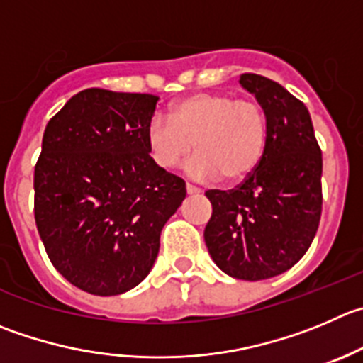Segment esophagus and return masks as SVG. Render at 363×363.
I'll list each match as a JSON object with an SVG mask.
<instances>
[{
    "label": "esophagus",
    "instance_id": "34e87169",
    "mask_svg": "<svg viewBox=\"0 0 363 363\" xmlns=\"http://www.w3.org/2000/svg\"><path fill=\"white\" fill-rule=\"evenodd\" d=\"M185 189H187V194H199V192H201V189L194 187V185H191V184L185 185Z\"/></svg>",
    "mask_w": 363,
    "mask_h": 363
}]
</instances>
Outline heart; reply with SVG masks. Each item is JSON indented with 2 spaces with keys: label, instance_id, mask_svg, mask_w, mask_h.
I'll return each instance as SVG.
<instances>
[{
  "label": "heart",
  "instance_id": "1",
  "mask_svg": "<svg viewBox=\"0 0 363 363\" xmlns=\"http://www.w3.org/2000/svg\"><path fill=\"white\" fill-rule=\"evenodd\" d=\"M146 143L155 164L172 169L189 164V172L199 179L239 184L250 178L265 157L269 119L257 101L235 98L228 92H194L171 108V119L155 116L147 123Z\"/></svg>",
  "mask_w": 363,
  "mask_h": 363
}]
</instances>
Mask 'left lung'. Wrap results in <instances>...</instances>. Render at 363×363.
<instances>
[{"label":"left lung","mask_w":363,"mask_h":363,"mask_svg":"<svg viewBox=\"0 0 363 363\" xmlns=\"http://www.w3.org/2000/svg\"><path fill=\"white\" fill-rule=\"evenodd\" d=\"M240 85L265 110L269 144L257 171L231 191H206L205 242L217 267L237 279L278 276L308 251L323 210V155L305 103L265 76Z\"/></svg>","instance_id":"left-lung-1"}]
</instances>
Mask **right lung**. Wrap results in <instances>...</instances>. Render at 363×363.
Returning a JSON list of instances; mask_svg holds the SVG:
<instances>
[{
  "label": "right lung",
  "mask_w": 363,
  "mask_h": 363,
  "mask_svg": "<svg viewBox=\"0 0 363 363\" xmlns=\"http://www.w3.org/2000/svg\"><path fill=\"white\" fill-rule=\"evenodd\" d=\"M153 94L85 89L48 123L35 164V223L51 264L74 287L117 296L153 267L185 182L146 143Z\"/></svg>",
  "instance_id": "1"
}]
</instances>
